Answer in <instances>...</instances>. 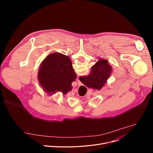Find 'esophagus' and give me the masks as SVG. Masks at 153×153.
<instances>
[{
  "label": "esophagus",
  "mask_w": 153,
  "mask_h": 153,
  "mask_svg": "<svg viewBox=\"0 0 153 153\" xmlns=\"http://www.w3.org/2000/svg\"><path fill=\"white\" fill-rule=\"evenodd\" d=\"M78 85H82V83L79 79H78Z\"/></svg>",
  "instance_id": "34e87169"
}]
</instances>
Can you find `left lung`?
I'll return each instance as SVG.
<instances>
[{
  "label": "left lung",
  "mask_w": 153,
  "mask_h": 153,
  "mask_svg": "<svg viewBox=\"0 0 153 153\" xmlns=\"http://www.w3.org/2000/svg\"><path fill=\"white\" fill-rule=\"evenodd\" d=\"M76 78L70 58L58 52L51 53L45 58L37 74L40 85L50 95L58 91L67 94L71 91V83Z\"/></svg>",
  "instance_id": "obj_1"
}]
</instances>
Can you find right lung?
I'll use <instances>...</instances> for the list:
<instances>
[{
	"mask_svg": "<svg viewBox=\"0 0 153 153\" xmlns=\"http://www.w3.org/2000/svg\"><path fill=\"white\" fill-rule=\"evenodd\" d=\"M98 59L91 67V73L88 76H80L79 80L88 88L99 90L111 76L113 67L107 60L101 58Z\"/></svg>",
	"mask_w": 153,
	"mask_h": 153,
	"instance_id": "1",
	"label": "right lung"
}]
</instances>
